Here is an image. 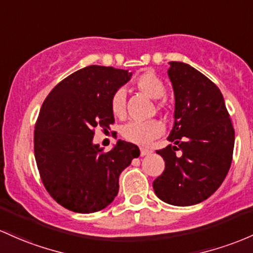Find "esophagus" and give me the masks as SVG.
Returning <instances> with one entry per match:
<instances>
[{"instance_id": "obj_1", "label": "esophagus", "mask_w": 253, "mask_h": 253, "mask_svg": "<svg viewBox=\"0 0 253 253\" xmlns=\"http://www.w3.org/2000/svg\"><path fill=\"white\" fill-rule=\"evenodd\" d=\"M151 150L150 149H145V148H140V156H146V155L151 154Z\"/></svg>"}]
</instances>
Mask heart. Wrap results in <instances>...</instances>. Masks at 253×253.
<instances>
[{
    "mask_svg": "<svg viewBox=\"0 0 253 253\" xmlns=\"http://www.w3.org/2000/svg\"><path fill=\"white\" fill-rule=\"evenodd\" d=\"M134 85L140 92L152 99H158L165 96V83L154 72H144L134 80ZM162 108V104H158ZM110 109L114 116L124 119L126 116V92L124 88H118L110 98ZM165 131V126L160 120L151 119L146 121H131L125 125L121 129L124 139L138 145H149L152 140L160 137Z\"/></svg>",
    "mask_w": 253,
    "mask_h": 253,
    "instance_id": "b5f03b06",
    "label": "heart"
}]
</instances>
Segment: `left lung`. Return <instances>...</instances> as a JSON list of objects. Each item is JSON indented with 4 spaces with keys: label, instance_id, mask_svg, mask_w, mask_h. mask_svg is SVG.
I'll return each instance as SVG.
<instances>
[{
    "label": "left lung",
    "instance_id": "left-lung-1",
    "mask_svg": "<svg viewBox=\"0 0 253 253\" xmlns=\"http://www.w3.org/2000/svg\"><path fill=\"white\" fill-rule=\"evenodd\" d=\"M169 63L175 96V121L168 137L173 144L156 151L166 168L152 187L161 201L187 207L209 198L223 182L235 135L220 88L187 63Z\"/></svg>",
    "mask_w": 253,
    "mask_h": 253
}]
</instances>
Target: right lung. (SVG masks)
<instances>
[{"label":"right lung","mask_w":253,"mask_h":253,"mask_svg":"<svg viewBox=\"0 0 253 253\" xmlns=\"http://www.w3.org/2000/svg\"><path fill=\"white\" fill-rule=\"evenodd\" d=\"M132 73L88 66L55 86L35 126V157L44 187L60 205L74 212L104 209L119 192V176L140 155L120 140L104 152L92 143L96 127L114 124L110 98Z\"/></svg>","instance_id":"obj_1"}]
</instances>
